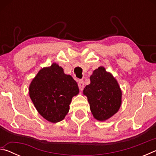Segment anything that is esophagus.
Segmentation results:
<instances>
[{
    "instance_id": "34e87169",
    "label": "esophagus",
    "mask_w": 156,
    "mask_h": 156,
    "mask_svg": "<svg viewBox=\"0 0 156 156\" xmlns=\"http://www.w3.org/2000/svg\"><path fill=\"white\" fill-rule=\"evenodd\" d=\"M78 87L80 91H83L84 87V83L83 80H80L78 82Z\"/></svg>"
}]
</instances>
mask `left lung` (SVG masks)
<instances>
[{
    "label": "left lung",
    "instance_id": "left-lung-1",
    "mask_svg": "<svg viewBox=\"0 0 156 156\" xmlns=\"http://www.w3.org/2000/svg\"><path fill=\"white\" fill-rule=\"evenodd\" d=\"M91 83L84 89L94 118L103 121L109 119L119 109L122 92L115 79L105 69L100 67L90 76Z\"/></svg>",
    "mask_w": 156,
    "mask_h": 156
}]
</instances>
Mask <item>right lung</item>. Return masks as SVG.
I'll use <instances>...</instances> for the list:
<instances>
[{"mask_svg": "<svg viewBox=\"0 0 156 156\" xmlns=\"http://www.w3.org/2000/svg\"><path fill=\"white\" fill-rule=\"evenodd\" d=\"M29 91L38 113L49 122H58L69 112L72 97L79 89L72 76L65 74L63 69L54 63L38 73Z\"/></svg>", "mask_w": 156, "mask_h": 156, "instance_id": "obj_1", "label": "right lung"}]
</instances>
